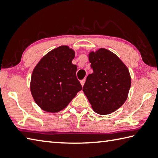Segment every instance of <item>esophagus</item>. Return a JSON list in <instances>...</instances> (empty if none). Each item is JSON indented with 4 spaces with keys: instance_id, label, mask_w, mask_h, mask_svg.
Here are the masks:
<instances>
[{
    "instance_id": "34e87169",
    "label": "esophagus",
    "mask_w": 158,
    "mask_h": 158,
    "mask_svg": "<svg viewBox=\"0 0 158 158\" xmlns=\"http://www.w3.org/2000/svg\"><path fill=\"white\" fill-rule=\"evenodd\" d=\"M85 79H83V80H81V81H80V84H81V85L82 86V87H83V86H84V85H85Z\"/></svg>"
}]
</instances>
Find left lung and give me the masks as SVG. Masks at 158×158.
<instances>
[{"label":"left lung","instance_id":"obj_1","mask_svg":"<svg viewBox=\"0 0 158 158\" xmlns=\"http://www.w3.org/2000/svg\"><path fill=\"white\" fill-rule=\"evenodd\" d=\"M93 69L82 88L94 111L100 115L114 112L127 100L131 85L129 69L114 53L105 48L89 52Z\"/></svg>","mask_w":158,"mask_h":158}]
</instances>
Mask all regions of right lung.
<instances>
[{
    "mask_svg": "<svg viewBox=\"0 0 158 158\" xmlns=\"http://www.w3.org/2000/svg\"><path fill=\"white\" fill-rule=\"evenodd\" d=\"M75 53L69 46H60L44 55L33 70L31 94L43 111H62L82 90L76 78L77 66L72 64Z\"/></svg>",
    "mask_w": 158,
    "mask_h": 158,
    "instance_id": "obj_1",
    "label": "right lung"
}]
</instances>
